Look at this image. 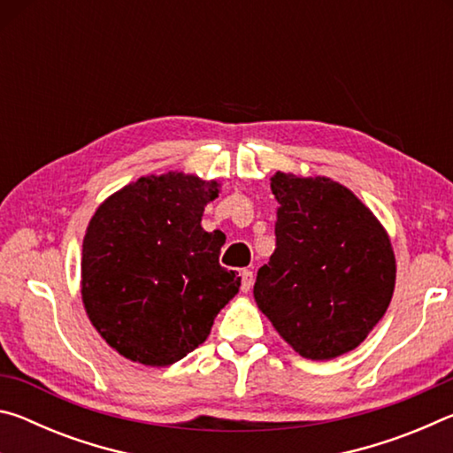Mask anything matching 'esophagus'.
Segmentation results:
<instances>
[{"mask_svg": "<svg viewBox=\"0 0 453 453\" xmlns=\"http://www.w3.org/2000/svg\"><path fill=\"white\" fill-rule=\"evenodd\" d=\"M240 278H242V291H243V294H248V291L251 289V286H254V272L242 270L240 272Z\"/></svg>", "mask_w": 453, "mask_h": 453, "instance_id": "esophagus-1", "label": "esophagus"}]
</instances>
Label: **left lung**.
<instances>
[{
	"mask_svg": "<svg viewBox=\"0 0 453 453\" xmlns=\"http://www.w3.org/2000/svg\"><path fill=\"white\" fill-rule=\"evenodd\" d=\"M275 251L254 300L302 357H340L383 318L395 288L392 240L354 191L326 175L275 172Z\"/></svg>",
	"mask_w": 453,
	"mask_h": 453,
	"instance_id": "8db88e82",
	"label": "left lung"
}]
</instances>
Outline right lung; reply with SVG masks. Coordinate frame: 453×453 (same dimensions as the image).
Returning <instances> with one entry per match:
<instances>
[{
	"instance_id": "obj_1",
	"label": "right lung",
	"mask_w": 453,
	"mask_h": 453,
	"mask_svg": "<svg viewBox=\"0 0 453 453\" xmlns=\"http://www.w3.org/2000/svg\"><path fill=\"white\" fill-rule=\"evenodd\" d=\"M218 180L167 172L127 183L91 216L81 250V302L91 326L132 362L165 367L208 340L240 291L219 265L226 235L205 232Z\"/></svg>"
}]
</instances>
